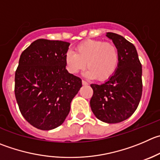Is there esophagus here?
I'll return each instance as SVG.
<instances>
[{
	"instance_id": "1",
	"label": "esophagus",
	"mask_w": 160,
	"mask_h": 160,
	"mask_svg": "<svg viewBox=\"0 0 160 160\" xmlns=\"http://www.w3.org/2000/svg\"><path fill=\"white\" fill-rule=\"evenodd\" d=\"M82 82L83 86H87V85H89V82L86 81H84V80H82Z\"/></svg>"
}]
</instances>
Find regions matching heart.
<instances>
[{
  "label": "heart",
  "instance_id": "1",
  "mask_svg": "<svg viewBox=\"0 0 160 160\" xmlns=\"http://www.w3.org/2000/svg\"><path fill=\"white\" fill-rule=\"evenodd\" d=\"M75 52L68 51L65 56L67 68L71 74L83 71L86 65L89 69L86 75L103 82L116 72L119 63V52L112 42L86 40L76 46Z\"/></svg>",
  "mask_w": 160,
  "mask_h": 160
}]
</instances>
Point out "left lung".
Masks as SVG:
<instances>
[{
    "label": "left lung",
    "instance_id": "1",
    "mask_svg": "<svg viewBox=\"0 0 160 160\" xmlns=\"http://www.w3.org/2000/svg\"><path fill=\"white\" fill-rule=\"evenodd\" d=\"M119 52L117 71L101 85L91 84L93 94L90 100L92 112L99 120L118 123L130 118L142 95V67L136 48L122 36L108 32Z\"/></svg>",
    "mask_w": 160,
    "mask_h": 160
}]
</instances>
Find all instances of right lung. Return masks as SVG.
Wrapping results in <instances>:
<instances>
[{
  "label": "right lung",
  "mask_w": 160,
  "mask_h": 160,
  "mask_svg": "<svg viewBox=\"0 0 160 160\" xmlns=\"http://www.w3.org/2000/svg\"><path fill=\"white\" fill-rule=\"evenodd\" d=\"M70 43L38 39L22 52L15 74V95L19 111L33 127L49 130L60 127L82 79L66 70Z\"/></svg>",
  "instance_id": "right-lung-1"
}]
</instances>
